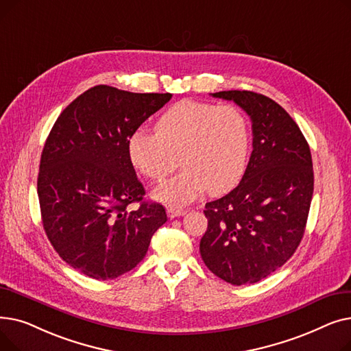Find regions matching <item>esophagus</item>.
Masks as SVG:
<instances>
[{"label":"esophagus","mask_w":351,"mask_h":351,"mask_svg":"<svg viewBox=\"0 0 351 351\" xmlns=\"http://www.w3.org/2000/svg\"><path fill=\"white\" fill-rule=\"evenodd\" d=\"M166 213H168V216H169L171 219H173V217H178V216L185 215V210H183V209H178V208H172V206H169L168 209H166Z\"/></svg>","instance_id":"34e87169"}]
</instances>
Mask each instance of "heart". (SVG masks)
I'll return each mask as SVG.
<instances>
[{
    "instance_id": "1",
    "label": "heart",
    "mask_w": 351,
    "mask_h": 351,
    "mask_svg": "<svg viewBox=\"0 0 351 351\" xmlns=\"http://www.w3.org/2000/svg\"><path fill=\"white\" fill-rule=\"evenodd\" d=\"M156 131L138 128L128 152L135 168L160 182L179 165L183 171L155 196L169 205L189 204L202 192L225 193L242 179L250 149L247 118L234 105L179 101L156 122Z\"/></svg>"
}]
</instances>
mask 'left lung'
Listing matches in <instances>:
<instances>
[{"instance_id": "left-lung-1", "label": "left lung", "mask_w": 351, "mask_h": 351, "mask_svg": "<svg viewBox=\"0 0 351 351\" xmlns=\"http://www.w3.org/2000/svg\"><path fill=\"white\" fill-rule=\"evenodd\" d=\"M212 97L233 101L250 117L253 151L241 183L206 204L199 250L217 278L252 285L282 267L302 242L315 185L311 154L278 102L252 90Z\"/></svg>"}]
</instances>
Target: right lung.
Wrapping results in <instances>:
<instances>
[{
    "label": "right lung",
    "instance_id": "1",
    "mask_svg": "<svg viewBox=\"0 0 351 351\" xmlns=\"http://www.w3.org/2000/svg\"><path fill=\"white\" fill-rule=\"evenodd\" d=\"M171 98L97 85L62 110L47 138L36 183L43 226L62 261L92 279L132 270L168 219L162 205L142 200L128 141ZM134 201L140 208L129 211Z\"/></svg>",
    "mask_w": 351,
    "mask_h": 351
}]
</instances>
